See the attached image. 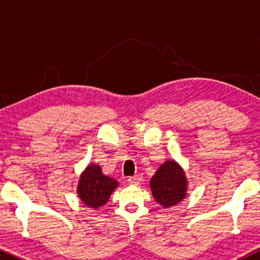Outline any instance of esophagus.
Listing matches in <instances>:
<instances>
[{"label":"esophagus","mask_w":260,"mask_h":260,"mask_svg":"<svg viewBox=\"0 0 260 260\" xmlns=\"http://www.w3.org/2000/svg\"><path fill=\"white\" fill-rule=\"evenodd\" d=\"M142 181H143V177H142V176H139V175L133 176V177L128 178V182H129L131 184H134V186H138V184H139Z\"/></svg>","instance_id":"esophagus-1"}]
</instances>
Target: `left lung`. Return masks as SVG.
<instances>
[{"label": "left lung", "mask_w": 260, "mask_h": 260, "mask_svg": "<svg viewBox=\"0 0 260 260\" xmlns=\"http://www.w3.org/2000/svg\"><path fill=\"white\" fill-rule=\"evenodd\" d=\"M188 181L184 170L175 160H168L160 165L150 178V189L154 199L161 207H174L187 196Z\"/></svg>", "instance_id": "left-lung-1"}]
</instances>
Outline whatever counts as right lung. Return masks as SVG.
I'll use <instances>...</instances> for the list:
<instances>
[{
    "label": "right lung",
    "mask_w": 260,
    "mask_h": 260,
    "mask_svg": "<svg viewBox=\"0 0 260 260\" xmlns=\"http://www.w3.org/2000/svg\"><path fill=\"white\" fill-rule=\"evenodd\" d=\"M117 187L118 182L104 175L100 165L89 164L79 176L77 194L86 207L96 210L106 204L111 193Z\"/></svg>",
    "instance_id": "add662e5"
}]
</instances>
